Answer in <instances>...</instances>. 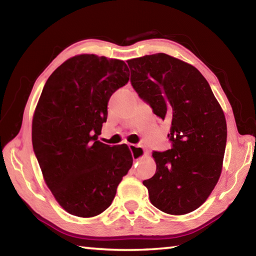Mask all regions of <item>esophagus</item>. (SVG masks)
<instances>
[{
    "label": "esophagus",
    "mask_w": 256,
    "mask_h": 256,
    "mask_svg": "<svg viewBox=\"0 0 256 256\" xmlns=\"http://www.w3.org/2000/svg\"><path fill=\"white\" fill-rule=\"evenodd\" d=\"M128 149L131 151L132 154V157L134 160H141L142 158L146 156V151L144 148H141V146H136V144H128Z\"/></svg>",
    "instance_id": "34e87169"
}]
</instances>
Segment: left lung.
I'll use <instances>...</instances> for the list:
<instances>
[{"label":"left lung","instance_id":"8db88e82","mask_svg":"<svg viewBox=\"0 0 256 256\" xmlns=\"http://www.w3.org/2000/svg\"><path fill=\"white\" fill-rule=\"evenodd\" d=\"M131 84L154 115L172 123V149L154 151L156 174L144 180L157 209L185 214L202 206L222 174L227 142L224 112L200 71L158 53L128 60Z\"/></svg>","mask_w":256,"mask_h":256}]
</instances>
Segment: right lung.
<instances>
[{
  "mask_svg": "<svg viewBox=\"0 0 256 256\" xmlns=\"http://www.w3.org/2000/svg\"><path fill=\"white\" fill-rule=\"evenodd\" d=\"M123 60L84 54L64 62L46 81L32 120V146L45 182L68 214L105 211L133 158L126 144L98 141L107 105L128 84Z\"/></svg>",
  "mask_w": 256,
  "mask_h": 256,
  "instance_id": "obj_1",
  "label": "right lung"
}]
</instances>
